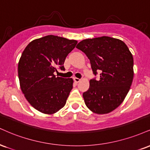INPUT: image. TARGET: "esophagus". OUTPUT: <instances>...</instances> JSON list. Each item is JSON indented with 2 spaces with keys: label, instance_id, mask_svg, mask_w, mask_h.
<instances>
[{
  "label": "esophagus",
  "instance_id": "obj_1",
  "mask_svg": "<svg viewBox=\"0 0 150 150\" xmlns=\"http://www.w3.org/2000/svg\"><path fill=\"white\" fill-rule=\"evenodd\" d=\"M73 80H74V81H75V82H76V83H78V82L80 81V79L77 78V77H74Z\"/></svg>",
  "mask_w": 150,
  "mask_h": 150
}]
</instances>
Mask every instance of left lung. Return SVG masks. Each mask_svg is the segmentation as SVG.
Masks as SVG:
<instances>
[{
	"mask_svg": "<svg viewBox=\"0 0 150 150\" xmlns=\"http://www.w3.org/2000/svg\"><path fill=\"white\" fill-rule=\"evenodd\" d=\"M76 48L89 59L95 75L89 88L83 93L84 103L93 112H110L120 105L129 92L133 79V58L127 45L117 38L102 36L83 40Z\"/></svg>",
	"mask_w": 150,
	"mask_h": 150,
	"instance_id": "left-lung-1",
	"label": "left lung"
}]
</instances>
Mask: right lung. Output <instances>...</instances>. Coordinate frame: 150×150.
<instances>
[{
  "mask_svg": "<svg viewBox=\"0 0 150 150\" xmlns=\"http://www.w3.org/2000/svg\"><path fill=\"white\" fill-rule=\"evenodd\" d=\"M77 43L75 40L50 35L31 41L21 54L18 76L25 98L45 114L57 112L65 105L73 80L56 77L64 70L65 59Z\"/></svg>",
  "mask_w": 150,
  "mask_h": 150,
  "instance_id": "right-lung-1",
  "label": "right lung"
}]
</instances>
